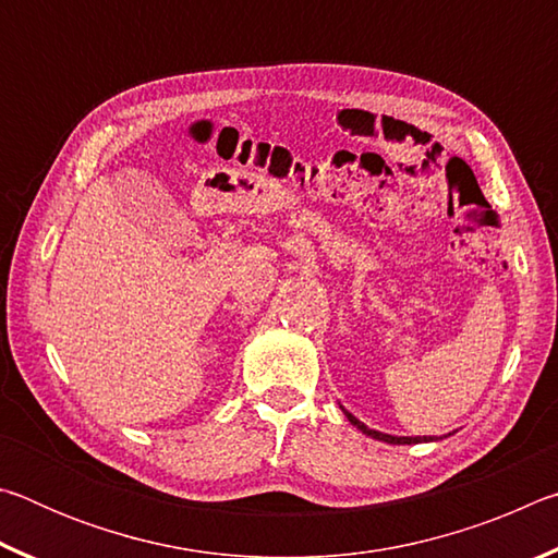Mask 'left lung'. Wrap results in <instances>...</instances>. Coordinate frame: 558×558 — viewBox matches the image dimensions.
Instances as JSON below:
<instances>
[{
    "instance_id": "8db88e82",
    "label": "left lung",
    "mask_w": 558,
    "mask_h": 558,
    "mask_svg": "<svg viewBox=\"0 0 558 558\" xmlns=\"http://www.w3.org/2000/svg\"><path fill=\"white\" fill-rule=\"evenodd\" d=\"M339 409L344 411V415L349 418V423H352V426H356L359 430L364 433V436H369V438H374V440H384V442H393V446H411V442H423V440H438V438H430V436H415V438H409V436H389V433H381V430H374V428H366L362 421L359 418H354L352 413H349L344 405H339Z\"/></svg>"
}]
</instances>
